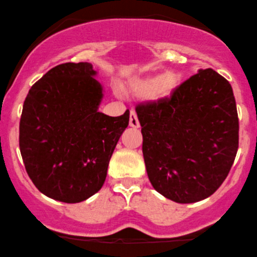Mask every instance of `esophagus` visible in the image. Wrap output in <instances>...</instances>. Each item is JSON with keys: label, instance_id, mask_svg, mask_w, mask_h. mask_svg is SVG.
<instances>
[{"label": "esophagus", "instance_id": "esophagus-1", "mask_svg": "<svg viewBox=\"0 0 257 257\" xmlns=\"http://www.w3.org/2000/svg\"><path fill=\"white\" fill-rule=\"evenodd\" d=\"M130 126L133 128L139 127V120H138V118H137V114L135 111L130 112Z\"/></svg>", "mask_w": 257, "mask_h": 257}]
</instances>
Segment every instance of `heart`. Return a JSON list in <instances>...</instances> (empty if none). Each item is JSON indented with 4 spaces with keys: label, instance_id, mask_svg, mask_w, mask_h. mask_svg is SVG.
I'll return each mask as SVG.
<instances>
[{
    "label": "heart",
    "instance_id": "obj_1",
    "mask_svg": "<svg viewBox=\"0 0 257 257\" xmlns=\"http://www.w3.org/2000/svg\"><path fill=\"white\" fill-rule=\"evenodd\" d=\"M181 86V75L175 71H165L161 75L150 74L130 80L125 91L138 99H150L152 101H164L175 94Z\"/></svg>",
    "mask_w": 257,
    "mask_h": 257
}]
</instances>
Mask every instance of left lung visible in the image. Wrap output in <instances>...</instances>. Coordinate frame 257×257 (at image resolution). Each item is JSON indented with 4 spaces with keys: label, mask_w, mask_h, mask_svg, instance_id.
<instances>
[{
    "label": "left lung",
    "mask_w": 257,
    "mask_h": 257,
    "mask_svg": "<svg viewBox=\"0 0 257 257\" xmlns=\"http://www.w3.org/2000/svg\"><path fill=\"white\" fill-rule=\"evenodd\" d=\"M146 172L156 191L177 203L208 198L230 171L238 118L228 80L199 69L170 99L136 108Z\"/></svg>",
    "instance_id": "8db88e82"
}]
</instances>
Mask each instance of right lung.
I'll use <instances>...</instances> for the list:
<instances>
[{
    "label": "right lung",
    "instance_id": "right-lung-1",
    "mask_svg": "<svg viewBox=\"0 0 257 257\" xmlns=\"http://www.w3.org/2000/svg\"><path fill=\"white\" fill-rule=\"evenodd\" d=\"M92 63L67 62L29 89L20 120V151L29 178L47 197L85 201L101 189L116 143L127 127L99 112L104 88Z\"/></svg>",
    "mask_w": 257,
    "mask_h": 257
}]
</instances>
